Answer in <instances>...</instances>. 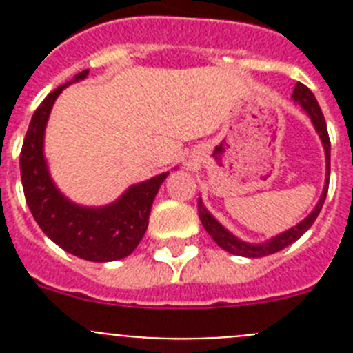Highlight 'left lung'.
<instances>
[{"label": "left lung", "instance_id": "left-lung-1", "mask_svg": "<svg viewBox=\"0 0 353 353\" xmlns=\"http://www.w3.org/2000/svg\"><path fill=\"white\" fill-rule=\"evenodd\" d=\"M293 101L297 102L302 109H304L305 113L310 114L311 121H313L314 129L316 132L320 134V138H322L323 143V148H325V161H327V182H329V174H330V139H329V132H327V123H325V118H323L322 109L318 105L316 99H314L313 92H311L307 86H304L302 83L295 84V88H293ZM327 189L329 187H323V194L318 201L316 208L311 212L307 217H305L302 223H299L297 226H293L292 230L288 232L281 233V235L274 236L272 240L269 242H263V244H248V242H242L240 239L233 236L232 233L228 232L226 228L221 226L217 221L214 219L210 215V212L203 207L201 203V199H198V212H199V219H201V224L203 228L208 232V235L215 240V244L223 248L224 251L232 252V254H239V256H245V258H261V256H267V254H272V252L281 251V249L288 248L290 244H293L295 240L301 239L311 226L313 223L316 221L318 214L322 210L323 207V201H325V196H327Z\"/></svg>", "mask_w": 353, "mask_h": 353}]
</instances>
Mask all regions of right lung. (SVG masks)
<instances>
[{
  "label": "right lung",
  "mask_w": 353,
  "mask_h": 353,
  "mask_svg": "<svg viewBox=\"0 0 353 353\" xmlns=\"http://www.w3.org/2000/svg\"><path fill=\"white\" fill-rule=\"evenodd\" d=\"M88 76L79 72L74 81ZM72 81V83H74ZM70 83L49 93L37 108L21 150V180L31 215L46 235L67 252L88 261H114L138 248L159 187L170 173L132 185L118 201L101 208L70 203L52 183L43 159V130L56 97Z\"/></svg>",
  "instance_id": "1"
}]
</instances>
